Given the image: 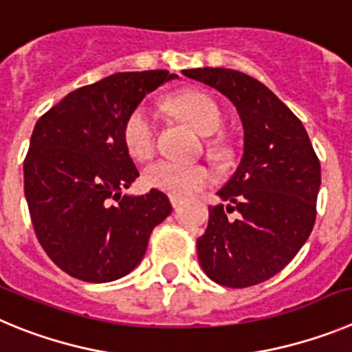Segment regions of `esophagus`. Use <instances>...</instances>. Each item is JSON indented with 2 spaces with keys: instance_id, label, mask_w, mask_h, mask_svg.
Segmentation results:
<instances>
[{
  "instance_id": "obj_1",
  "label": "esophagus",
  "mask_w": 352,
  "mask_h": 352,
  "mask_svg": "<svg viewBox=\"0 0 352 352\" xmlns=\"http://www.w3.org/2000/svg\"><path fill=\"white\" fill-rule=\"evenodd\" d=\"M170 201H172L173 208L180 207V204H182V199H180V198H175V196H172V198H170Z\"/></svg>"
}]
</instances>
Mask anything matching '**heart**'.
<instances>
[{
  "label": "heart",
  "instance_id": "b5f03b06",
  "mask_svg": "<svg viewBox=\"0 0 352 352\" xmlns=\"http://www.w3.org/2000/svg\"><path fill=\"white\" fill-rule=\"evenodd\" d=\"M170 109L201 137H210L221 126V112L212 98L199 91H186L170 101ZM124 142L131 156L147 160L156 148V117L147 105L133 110L124 124ZM212 180L201 164H179L156 161L144 170L147 188L175 198H188Z\"/></svg>",
  "mask_w": 352,
  "mask_h": 352
}]
</instances>
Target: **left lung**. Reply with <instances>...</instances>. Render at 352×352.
I'll return each mask as SVG.
<instances>
[{
    "label": "left lung",
    "instance_id": "1",
    "mask_svg": "<svg viewBox=\"0 0 352 352\" xmlns=\"http://www.w3.org/2000/svg\"><path fill=\"white\" fill-rule=\"evenodd\" d=\"M236 109L243 153L235 173L208 207L198 261L221 286L247 287L283 270L309 239L316 221L321 164L300 119L267 85L228 68L182 69ZM239 212L230 220L226 211Z\"/></svg>",
    "mask_w": 352,
    "mask_h": 352
}]
</instances>
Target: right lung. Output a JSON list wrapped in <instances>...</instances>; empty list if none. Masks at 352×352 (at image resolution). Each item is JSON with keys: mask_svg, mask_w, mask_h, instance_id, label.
<instances>
[{"mask_svg": "<svg viewBox=\"0 0 352 352\" xmlns=\"http://www.w3.org/2000/svg\"><path fill=\"white\" fill-rule=\"evenodd\" d=\"M175 78L166 69L109 75L66 94L34 124L24 195L38 240L72 277L110 283L128 275L172 212L157 189L140 196L122 189L140 175L126 147V121L148 93Z\"/></svg>", "mask_w": 352, "mask_h": 352, "instance_id": "obj_1", "label": "right lung"}]
</instances>
